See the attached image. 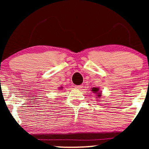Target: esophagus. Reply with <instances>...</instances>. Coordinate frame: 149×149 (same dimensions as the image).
<instances>
[{"label": "esophagus", "mask_w": 149, "mask_h": 149, "mask_svg": "<svg viewBox=\"0 0 149 149\" xmlns=\"http://www.w3.org/2000/svg\"><path fill=\"white\" fill-rule=\"evenodd\" d=\"M83 87V86L82 85H76V86H75V88L76 89H81Z\"/></svg>", "instance_id": "34e87169"}]
</instances>
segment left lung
I'll return each instance as SVG.
<instances>
[{
    "instance_id": "8db88e82",
    "label": "left lung",
    "mask_w": 149,
    "mask_h": 149,
    "mask_svg": "<svg viewBox=\"0 0 149 149\" xmlns=\"http://www.w3.org/2000/svg\"><path fill=\"white\" fill-rule=\"evenodd\" d=\"M91 91H93V93H97V95L98 97H100V96H101V93H100V92H98L99 91V89L98 88H95V87H93V88H92V89H91Z\"/></svg>"
}]
</instances>
